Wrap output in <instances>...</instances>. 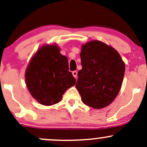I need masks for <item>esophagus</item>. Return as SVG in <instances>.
I'll list each match as a JSON object with an SVG mask.
<instances>
[{
  "mask_svg": "<svg viewBox=\"0 0 147 147\" xmlns=\"http://www.w3.org/2000/svg\"><path fill=\"white\" fill-rule=\"evenodd\" d=\"M72 75L74 76V77H75V79H77V72L76 71V70L72 72Z\"/></svg>",
  "mask_w": 147,
  "mask_h": 147,
  "instance_id": "34e87169",
  "label": "esophagus"
}]
</instances>
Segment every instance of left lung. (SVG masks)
<instances>
[{"label":"left lung","instance_id":"1","mask_svg":"<svg viewBox=\"0 0 147 147\" xmlns=\"http://www.w3.org/2000/svg\"><path fill=\"white\" fill-rule=\"evenodd\" d=\"M82 69L75 86L84 104L94 109L109 105L121 89L125 66L118 53L103 42L92 41L82 47Z\"/></svg>","mask_w":147,"mask_h":147}]
</instances>
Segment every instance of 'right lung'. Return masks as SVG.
<instances>
[{"mask_svg": "<svg viewBox=\"0 0 147 147\" xmlns=\"http://www.w3.org/2000/svg\"><path fill=\"white\" fill-rule=\"evenodd\" d=\"M25 79L33 98L47 106L59 102L66 90L76 83L69 71L68 59L55 45L39 49L26 69Z\"/></svg>", "mask_w": 147, "mask_h": 147, "instance_id": "right-lung-1", "label": "right lung"}]
</instances>
